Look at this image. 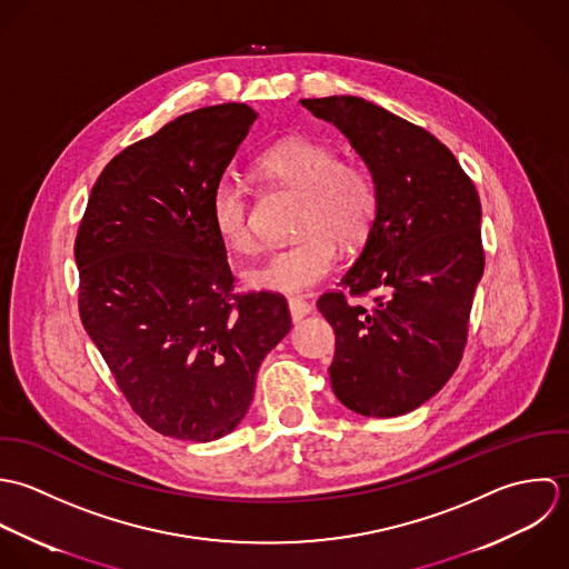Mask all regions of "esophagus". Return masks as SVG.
<instances>
[{"label":"esophagus","mask_w":569,"mask_h":569,"mask_svg":"<svg viewBox=\"0 0 569 569\" xmlns=\"http://www.w3.org/2000/svg\"><path fill=\"white\" fill-rule=\"evenodd\" d=\"M288 308H290V317H292V321L303 319V317H306V315H310V310H312V306H310L308 301L297 299V297L288 299Z\"/></svg>","instance_id":"esophagus-1"}]
</instances>
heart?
I'll use <instances>...</instances> for the list:
<instances>
[{"label": "heart", "instance_id": "1", "mask_svg": "<svg viewBox=\"0 0 569 569\" xmlns=\"http://www.w3.org/2000/svg\"><path fill=\"white\" fill-rule=\"evenodd\" d=\"M259 173L301 193L295 241L272 250L246 272L259 290L297 295L321 283L339 259V241L353 248L367 239L378 216V189L367 167L339 160V151L317 138H286L266 149ZM211 220L220 239L234 252H252L257 237L246 187L222 176L211 193Z\"/></svg>", "mask_w": 569, "mask_h": 569}]
</instances>
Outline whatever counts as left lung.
<instances>
[{"instance_id": "1", "label": "left lung", "mask_w": 569, "mask_h": 569, "mask_svg": "<svg viewBox=\"0 0 569 569\" xmlns=\"http://www.w3.org/2000/svg\"><path fill=\"white\" fill-rule=\"evenodd\" d=\"M301 106L341 129L378 189L376 222L342 290L317 301L337 335L332 391L360 416H405L449 382L463 356L486 261L479 196L427 129L358 97ZM369 291V309L352 301Z\"/></svg>"}]
</instances>
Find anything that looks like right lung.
Segmentation results:
<instances>
[{"mask_svg": "<svg viewBox=\"0 0 569 569\" xmlns=\"http://www.w3.org/2000/svg\"><path fill=\"white\" fill-rule=\"evenodd\" d=\"M257 114L178 116L114 156L74 241L79 315L133 413L191 442L246 416L266 353L290 332L279 292L234 295L211 193Z\"/></svg>", "mask_w": 569, "mask_h": 569, "instance_id": "add662e5", "label": "right lung"}]
</instances>
